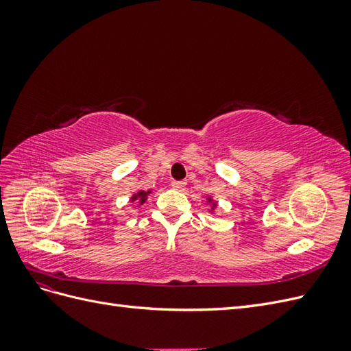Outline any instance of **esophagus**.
Segmentation results:
<instances>
[{"label":"esophagus","mask_w":351,"mask_h":351,"mask_svg":"<svg viewBox=\"0 0 351 351\" xmlns=\"http://www.w3.org/2000/svg\"><path fill=\"white\" fill-rule=\"evenodd\" d=\"M186 182H184V180H180V182H176V180H174V182L171 183V186L174 187V189H177V190H182V189H184L186 187Z\"/></svg>","instance_id":"1"}]
</instances>
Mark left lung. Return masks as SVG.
Returning <instances> with one entry per match:
<instances>
[{"instance_id":"left-lung-1","label":"left lung","mask_w":351,"mask_h":351,"mask_svg":"<svg viewBox=\"0 0 351 351\" xmlns=\"http://www.w3.org/2000/svg\"><path fill=\"white\" fill-rule=\"evenodd\" d=\"M214 206H215V204H214Z\"/></svg>"}]
</instances>
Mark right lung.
<instances>
[{
    "instance_id": "right-lung-1",
    "label": "right lung",
    "mask_w": 351,
    "mask_h": 351,
    "mask_svg": "<svg viewBox=\"0 0 351 351\" xmlns=\"http://www.w3.org/2000/svg\"><path fill=\"white\" fill-rule=\"evenodd\" d=\"M147 193H151V192H139L137 195H134L133 197H132V200L134 202V200H139L141 204H143V202L146 200V196H147Z\"/></svg>"
}]
</instances>
